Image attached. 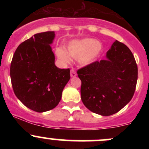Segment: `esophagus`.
Wrapping results in <instances>:
<instances>
[{"mask_svg": "<svg viewBox=\"0 0 149 149\" xmlns=\"http://www.w3.org/2000/svg\"><path fill=\"white\" fill-rule=\"evenodd\" d=\"M76 75H77V73H76V70L74 69H71V70H70V76L75 77V76H76Z\"/></svg>", "mask_w": 149, "mask_h": 149, "instance_id": "1", "label": "esophagus"}]
</instances>
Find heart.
<instances>
[{"label":"heart","instance_id":"obj_1","mask_svg":"<svg viewBox=\"0 0 149 149\" xmlns=\"http://www.w3.org/2000/svg\"><path fill=\"white\" fill-rule=\"evenodd\" d=\"M102 49L101 42L91 38H83L69 41L65 50L62 47H57L55 53L58 59L63 63H69L70 58L77 59L81 65H88L97 60Z\"/></svg>","mask_w":149,"mask_h":149}]
</instances>
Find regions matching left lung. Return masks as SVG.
<instances>
[{
	"label": "left lung",
	"mask_w": 149,
	"mask_h": 149,
	"mask_svg": "<svg viewBox=\"0 0 149 149\" xmlns=\"http://www.w3.org/2000/svg\"><path fill=\"white\" fill-rule=\"evenodd\" d=\"M77 73L81 81V97L86 107L102 116H109L133 98L138 67L130 49L115 40L104 60L79 69Z\"/></svg>",
	"instance_id": "left-lung-1"
}]
</instances>
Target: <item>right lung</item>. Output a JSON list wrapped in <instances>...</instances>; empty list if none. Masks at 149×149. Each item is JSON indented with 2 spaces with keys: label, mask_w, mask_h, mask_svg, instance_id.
<instances>
[{
  "label": "right lung",
  "mask_w": 149,
  "mask_h": 149,
  "mask_svg": "<svg viewBox=\"0 0 149 149\" xmlns=\"http://www.w3.org/2000/svg\"><path fill=\"white\" fill-rule=\"evenodd\" d=\"M55 31L37 33L20 44L10 63V76L15 95L26 107L37 112L54 109L70 80V69L55 64L50 45Z\"/></svg>",
  "instance_id": "right-lung-1"
}]
</instances>
